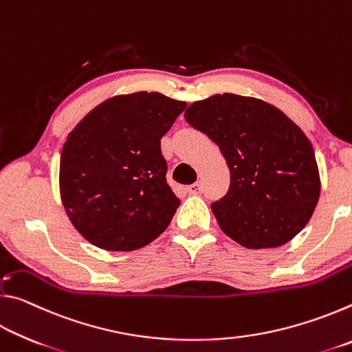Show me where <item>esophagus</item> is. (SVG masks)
Masks as SVG:
<instances>
[{"label": "esophagus", "instance_id": "obj_1", "mask_svg": "<svg viewBox=\"0 0 352 352\" xmlns=\"http://www.w3.org/2000/svg\"><path fill=\"white\" fill-rule=\"evenodd\" d=\"M188 192L189 194H194V195H197V194H200L201 192V183H192L190 184V186H188Z\"/></svg>", "mask_w": 352, "mask_h": 352}]
</instances>
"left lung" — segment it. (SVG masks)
<instances>
[{
    "label": "left lung",
    "instance_id": "1",
    "mask_svg": "<svg viewBox=\"0 0 352 352\" xmlns=\"http://www.w3.org/2000/svg\"><path fill=\"white\" fill-rule=\"evenodd\" d=\"M184 118L216 142L230 168L228 194L211 205L223 233L253 250L294 239L321 189L305 132L275 105L233 93L190 104Z\"/></svg>",
    "mask_w": 352,
    "mask_h": 352
}]
</instances>
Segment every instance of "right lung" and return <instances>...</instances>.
Listing matches in <instances>:
<instances>
[{
    "mask_svg": "<svg viewBox=\"0 0 352 352\" xmlns=\"http://www.w3.org/2000/svg\"><path fill=\"white\" fill-rule=\"evenodd\" d=\"M186 105L157 91L119 94L71 130L60 155V197L93 245L132 252L168 228L180 200L166 182L162 138Z\"/></svg>",
    "mask_w": 352,
    "mask_h": 352,
    "instance_id": "1",
    "label": "right lung"
}]
</instances>
